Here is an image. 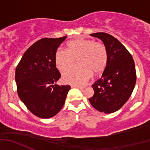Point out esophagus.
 Returning <instances> with one entry per match:
<instances>
[{
	"label": "esophagus",
	"instance_id": "esophagus-1",
	"mask_svg": "<svg viewBox=\"0 0 150 150\" xmlns=\"http://www.w3.org/2000/svg\"><path fill=\"white\" fill-rule=\"evenodd\" d=\"M72 87H75V88H79L80 90L83 91V87H81V86H72Z\"/></svg>",
	"mask_w": 150,
	"mask_h": 150
}]
</instances>
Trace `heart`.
I'll list each match as a JSON object with an SVG mask.
<instances>
[{
    "instance_id": "b5f03b06",
    "label": "heart",
    "mask_w": 150,
    "mask_h": 150,
    "mask_svg": "<svg viewBox=\"0 0 150 150\" xmlns=\"http://www.w3.org/2000/svg\"><path fill=\"white\" fill-rule=\"evenodd\" d=\"M105 46L90 39H76L67 43V50L59 48L55 53V64L60 72L70 67L75 59L79 65L70 68L62 75L64 83L75 86H83L91 78L93 72H102L107 63Z\"/></svg>"
}]
</instances>
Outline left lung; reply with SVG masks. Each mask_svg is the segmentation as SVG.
Returning <instances> with one entry per match:
<instances>
[{
  "label": "left lung",
  "mask_w": 150,
  "mask_h": 150,
  "mask_svg": "<svg viewBox=\"0 0 150 150\" xmlns=\"http://www.w3.org/2000/svg\"><path fill=\"white\" fill-rule=\"evenodd\" d=\"M101 39L107 51V63L102 78L92 85L94 94L89 102L101 112L117 111L128 100L137 81L134 61L117 39L105 33L91 34Z\"/></svg>",
  "instance_id": "left-lung-1"
}]
</instances>
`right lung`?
I'll return each mask as SVG.
<instances>
[{
    "instance_id": "1",
    "label": "right lung",
    "mask_w": 150,
    "mask_h": 150,
    "mask_svg": "<svg viewBox=\"0 0 150 150\" xmlns=\"http://www.w3.org/2000/svg\"><path fill=\"white\" fill-rule=\"evenodd\" d=\"M67 36L44 38L25 52L15 72L17 93L33 114L40 118L54 117L61 110L70 86H58L61 77L56 67L55 53Z\"/></svg>"
}]
</instances>
